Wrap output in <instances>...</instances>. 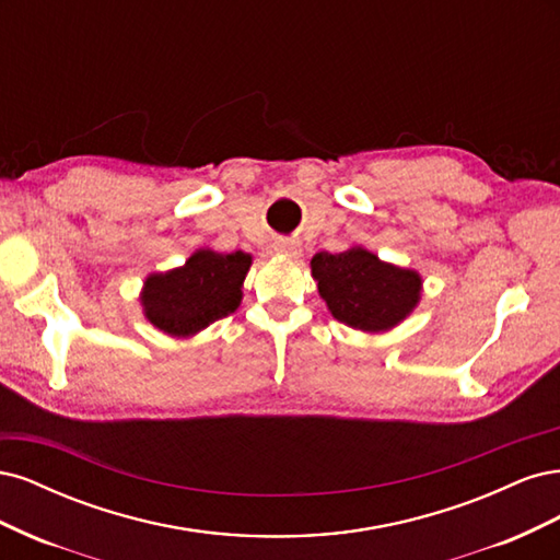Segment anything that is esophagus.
<instances>
[{
    "label": "esophagus",
    "mask_w": 560,
    "mask_h": 560,
    "mask_svg": "<svg viewBox=\"0 0 560 560\" xmlns=\"http://www.w3.org/2000/svg\"><path fill=\"white\" fill-rule=\"evenodd\" d=\"M273 249H276L278 254H282V257H299V252H301L299 243H296V241H290V238H282V241H276Z\"/></svg>",
    "instance_id": "esophagus-1"
}]
</instances>
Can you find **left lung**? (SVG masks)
<instances>
[{
	"label": "left lung",
	"instance_id": "left-lung-1",
	"mask_svg": "<svg viewBox=\"0 0 560 560\" xmlns=\"http://www.w3.org/2000/svg\"><path fill=\"white\" fill-rule=\"evenodd\" d=\"M311 268L331 315L362 331L395 327L420 299L418 273L385 264L362 247L341 254L317 252Z\"/></svg>",
	"mask_w": 560,
	"mask_h": 560
}]
</instances>
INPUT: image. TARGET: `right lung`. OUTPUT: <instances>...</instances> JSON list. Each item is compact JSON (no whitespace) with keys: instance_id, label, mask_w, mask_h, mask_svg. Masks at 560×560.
<instances>
[{"instance_id":"right-lung-1","label":"right lung","mask_w":560,"mask_h":560,"mask_svg":"<svg viewBox=\"0 0 560 560\" xmlns=\"http://www.w3.org/2000/svg\"><path fill=\"white\" fill-rule=\"evenodd\" d=\"M252 257L245 252L200 249L182 268L144 282V313L161 331L189 336L231 315L241 303V287Z\"/></svg>"}]
</instances>
